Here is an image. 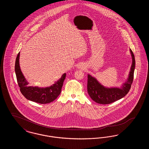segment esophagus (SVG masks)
<instances>
[{
  "mask_svg": "<svg viewBox=\"0 0 149 149\" xmlns=\"http://www.w3.org/2000/svg\"><path fill=\"white\" fill-rule=\"evenodd\" d=\"M84 64H79L78 66V68H79V69H83L84 68Z\"/></svg>",
  "mask_w": 149,
  "mask_h": 149,
  "instance_id": "esophagus-1",
  "label": "esophagus"
}]
</instances>
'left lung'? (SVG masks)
Returning <instances> with one entry per match:
<instances>
[{
  "label": "left lung",
  "mask_w": 149,
  "mask_h": 149,
  "mask_svg": "<svg viewBox=\"0 0 149 149\" xmlns=\"http://www.w3.org/2000/svg\"><path fill=\"white\" fill-rule=\"evenodd\" d=\"M130 52L132 63L129 76L126 82L121 88H107L99 83L98 80L91 75H88V93L94 102L102 104H108L122 98L127 94L133 82L135 68V59L132 50Z\"/></svg>",
  "instance_id": "1"
}]
</instances>
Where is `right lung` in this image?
<instances>
[{
    "mask_svg": "<svg viewBox=\"0 0 149 149\" xmlns=\"http://www.w3.org/2000/svg\"><path fill=\"white\" fill-rule=\"evenodd\" d=\"M19 52L16 57L15 63V72L18 84L20 88L22 94L26 99L40 104H47L56 99L61 92L66 73L61 76L55 84L46 88H39L38 86H29V83L22 72L19 66Z\"/></svg>",
    "mask_w": 149,
    "mask_h": 149,
    "instance_id": "right-lung-1",
    "label": "right lung"
}]
</instances>
